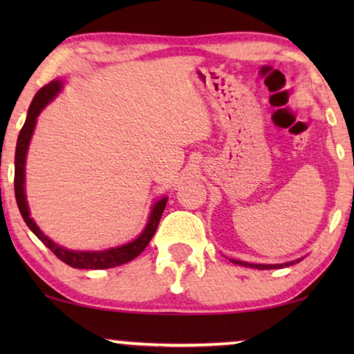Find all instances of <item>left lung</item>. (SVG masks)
Instances as JSON below:
<instances>
[{
  "label": "left lung",
  "instance_id": "8db88e82",
  "mask_svg": "<svg viewBox=\"0 0 354 354\" xmlns=\"http://www.w3.org/2000/svg\"><path fill=\"white\" fill-rule=\"evenodd\" d=\"M232 263L235 264H240V266H245V268H253V269H280V268H287V266H292L295 263H299L298 261H290V263H285V264H251V263H243V261H232Z\"/></svg>",
  "mask_w": 354,
  "mask_h": 354
}]
</instances>
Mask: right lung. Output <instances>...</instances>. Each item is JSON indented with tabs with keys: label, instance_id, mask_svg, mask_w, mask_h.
<instances>
[{
	"label": "right lung",
	"instance_id": "right-lung-1",
	"mask_svg": "<svg viewBox=\"0 0 354 354\" xmlns=\"http://www.w3.org/2000/svg\"><path fill=\"white\" fill-rule=\"evenodd\" d=\"M61 88H62V82L53 80L37 91V95L33 96L30 108H28L26 124H24L21 132H19V138L16 145V158H14V193H16L19 211H21V214L24 217V221H26V224L28 225V229H30L33 234L38 236V240H41L43 245L48 246V248H50L53 253L62 261V263L69 264L75 269L115 268V266L125 264L129 263V261L135 259L145 248H147L149 240L153 239L154 232L158 229L159 219H161L164 207H166L167 198L164 196L159 201L154 203L151 214H149L148 224L137 239L130 241L127 245L115 246V248H109L104 251H72V250L62 248V246L56 245L55 241L48 239V236L38 229L35 221L30 217V211H28L27 198H26V187H24V183H26V156H27L28 143H30V138L33 135V129H35L38 114L41 113L43 108H45V106L50 103L57 93H59Z\"/></svg>",
	"mask_w": 354,
	"mask_h": 354
}]
</instances>
